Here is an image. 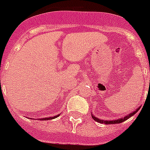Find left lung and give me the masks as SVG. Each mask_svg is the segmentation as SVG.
I'll list each match as a JSON object with an SVG mask.
<instances>
[{
    "instance_id": "obj_1",
    "label": "left lung",
    "mask_w": 150,
    "mask_h": 150,
    "mask_svg": "<svg viewBox=\"0 0 150 150\" xmlns=\"http://www.w3.org/2000/svg\"><path fill=\"white\" fill-rule=\"evenodd\" d=\"M140 109V107H139L138 109H136L135 110V111H133L132 113H131V114H129L128 115H127V116L124 117H121V118H119V119H117V120H112V121H104V120H101V119L100 118H97V117H96L94 116V115H93L92 114V117L93 118V120H95L96 121H97V122H99V123H103V124H106V125H113V124H119V123H121V122H124L125 121H126V120H128V118H130L131 117L133 116L134 114H135L136 113L138 112V110Z\"/></svg>"
}]
</instances>
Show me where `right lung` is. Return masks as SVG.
I'll return each instance as SVG.
<instances>
[{
    "label": "right lung",
    "instance_id": "right-lung-1",
    "mask_svg": "<svg viewBox=\"0 0 150 150\" xmlns=\"http://www.w3.org/2000/svg\"><path fill=\"white\" fill-rule=\"evenodd\" d=\"M58 116H60V114H57V116H54V117H44V118H42L40 120H43V121H47V120H51V119H54L57 117Z\"/></svg>",
    "mask_w": 150,
    "mask_h": 150
}]
</instances>
